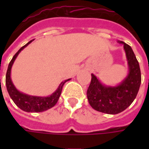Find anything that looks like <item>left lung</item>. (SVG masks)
I'll return each instance as SVG.
<instances>
[{
  "label": "left lung",
  "mask_w": 149,
  "mask_h": 149,
  "mask_svg": "<svg viewBox=\"0 0 149 149\" xmlns=\"http://www.w3.org/2000/svg\"><path fill=\"white\" fill-rule=\"evenodd\" d=\"M128 73L126 77L116 86L103 84L94 74L87 90L88 103L93 109L107 114H117L131 104L138 93L141 83L140 65L130 46L123 41Z\"/></svg>",
  "instance_id": "left-lung-1"
}]
</instances>
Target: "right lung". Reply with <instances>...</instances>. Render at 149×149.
<instances>
[{
	"label": "right lung",
	"instance_id": "add662e5",
	"mask_svg": "<svg viewBox=\"0 0 149 149\" xmlns=\"http://www.w3.org/2000/svg\"><path fill=\"white\" fill-rule=\"evenodd\" d=\"M33 40H30L25 45L21 47V49L18 50V52L13 56V57L9 62L7 72H6V78H5V84H6V88L11 97V99L13 100V102L16 104V105L20 108L21 110L27 112H40L46 111V110L51 109L57 103L59 100V97L61 94L62 88L63 85L65 84L66 81H69L70 79L65 80V81H62L56 90L52 93L50 96L48 97H37V96H30L28 94L23 93L19 90H17L14 84L13 83L11 79V69L12 66L14 63L15 60L17 57L18 54L21 52V50L28 46Z\"/></svg>",
	"mask_w": 149,
	"mask_h": 149
}]
</instances>
